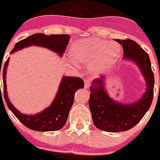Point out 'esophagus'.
<instances>
[{"label":"esophagus","mask_w":160,"mask_h":160,"mask_svg":"<svg viewBox=\"0 0 160 160\" xmlns=\"http://www.w3.org/2000/svg\"><path fill=\"white\" fill-rule=\"evenodd\" d=\"M90 85H91L90 82H89L88 79H85V88L88 89V88L90 86Z\"/></svg>","instance_id":"obj_1"}]
</instances>
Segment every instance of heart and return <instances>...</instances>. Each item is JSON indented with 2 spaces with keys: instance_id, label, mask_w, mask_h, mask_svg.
<instances>
[{
  "instance_id": "heart-1",
  "label": "heart",
  "mask_w": 160,
  "mask_h": 160,
  "mask_svg": "<svg viewBox=\"0 0 160 160\" xmlns=\"http://www.w3.org/2000/svg\"><path fill=\"white\" fill-rule=\"evenodd\" d=\"M121 47L116 42L96 38L81 39L70 47V54L74 61L87 65L92 74H100L110 69L118 60Z\"/></svg>"
}]
</instances>
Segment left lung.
Wrapping results in <instances>:
<instances>
[{"instance_id": "1", "label": "left lung", "mask_w": 160, "mask_h": 160, "mask_svg": "<svg viewBox=\"0 0 160 160\" xmlns=\"http://www.w3.org/2000/svg\"><path fill=\"white\" fill-rule=\"evenodd\" d=\"M116 42L122 45L125 60L134 62L141 69L147 88L138 101L122 104L108 95L104 89V75L92 81L89 106L93 124L99 130L112 133L127 131L141 121L152 102L155 82L148 54L133 40L116 39Z\"/></svg>"}]
</instances>
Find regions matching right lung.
<instances>
[{"label": "right lung", "mask_w": 160, "mask_h": 160, "mask_svg": "<svg viewBox=\"0 0 160 160\" xmlns=\"http://www.w3.org/2000/svg\"><path fill=\"white\" fill-rule=\"evenodd\" d=\"M70 35L68 34H52L45 35L44 33H34L30 37L20 41L16 44L15 48L11 53L19 49L31 46L45 47L55 52L58 53L60 56L64 53L67 45L70 41ZM9 58L5 62L3 69V82H4V96L7 105L15 116L30 130L36 131H56L63 127L68 120L69 112L74 103V93L78 89L84 87V81L80 78L64 77L60 82V87L56 97L48 108L43 112L33 115H28L21 113L12 104L8 97L6 90V71L8 64ZM1 75V69H0ZM1 91V86H0Z\"/></svg>", "instance_id": "add662e5"}]
</instances>
